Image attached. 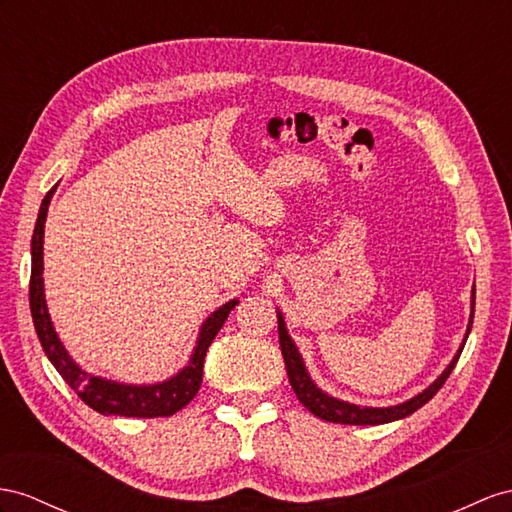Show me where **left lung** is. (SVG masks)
<instances>
[{"label":"left lung","instance_id":"left-lung-1","mask_svg":"<svg viewBox=\"0 0 512 512\" xmlns=\"http://www.w3.org/2000/svg\"><path fill=\"white\" fill-rule=\"evenodd\" d=\"M474 309H476V285H474V292H471V318H469V326H467V335L471 331V322H474ZM279 318V344H281V352H283V361H285V370L287 376H290V385L296 393V398L300 400V404L305 406L307 411H311L316 417L326 419V422H333V424H355V426H376V424H387V422H396V419H402L406 415L415 413L417 409H422V406L435 396V393L443 387V383L448 381V376L452 374L454 365L461 357L463 346L467 342V335L463 339V346L458 348L456 357L452 359V363L448 368L443 370V374L437 378L435 383H432L428 389H424L422 393H417L415 398L406 400L398 406H389V409H370V406H357V404H348L342 402L337 398L326 396L324 391H320L313 381L309 378L307 370H305V363L298 355V348L292 342V337L287 335L285 329V322L281 313H277Z\"/></svg>","mask_w":512,"mask_h":512}]
</instances>
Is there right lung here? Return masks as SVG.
<instances>
[{"instance_id": "add662e5", "label": "right lung", "mask_w": 512, "mask_h": 512, "mask_svg": "<svg viewBox=\"0 0 512 512\" xmlns=\"http://www.w3.org/2000/svg\"><path fill=\"white\" fill-rule=\"evenodd\" d=\"M49 190L41 203V212H38V220L32 235V274H30V309L34 329L41 342L45 355L54 363V368L60 372L69 387L80 396L90 409H95L101 415H123V417H168L181 411L196 393L203 383V361L207 355L209 344L214 342V337L225 324L231 309L238 305V300H229L227 305H222L218 311L205 320L199 333V342H196L194 355L190 357V363L183 368L177 376L170 381L157 383V385H121L112 381H103L93 374H86L84 370L77 368V363L67 355V350L60 344V339L51 326L47 305H45V292H43V235H45V218L47 207L51 201Z\"/></svg>"}]
</instances>
